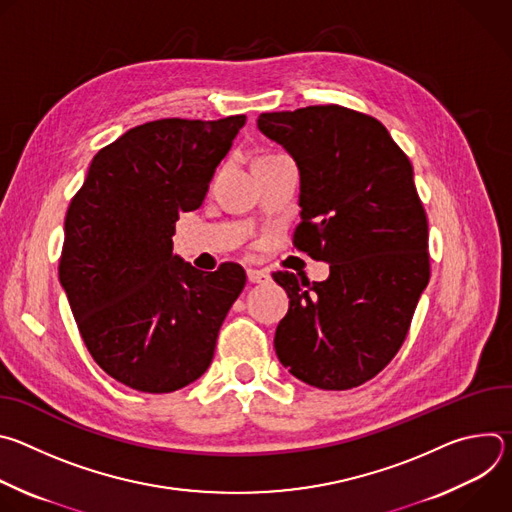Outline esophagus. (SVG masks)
I'll return each instance as SVG.
<instances>
[{
    "label": "esophagus",
    "instance_id": "obj_1",
    "mask_svg": "<svg viewBox=\"0 0 512 512\" xmlns=\"http://www.w3.org/2000/svg\"><path fill=\"white\" fill-rule=\"evenodd\" d=\"M247 279L251 283H265L271 279V273L265 269H247Z\"/></svg>",
    "mask_w": 512,
    "mask_h": 512
}]
</instances>
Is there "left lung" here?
I'll return each mask as SVG.
<instances>
[{"label": "left lung", "mask_w": 512, "mask_h": 512, "mask_svg": "<svg viewBox=\"0 0 512 512\" xmlns=\"http://www.w3.org/2000/svg\"><path fill=\"white\" fill-rule=\"evenodd\" d=\"M257 127L300 170L294 245L330 263L324 281L273 273L289 298L277 358L312 387H358L397 354L429 281L411 162L381 121L340 105L261 113Z\"/></svg>", "instance_id": "8db88e82"}]
</instances>
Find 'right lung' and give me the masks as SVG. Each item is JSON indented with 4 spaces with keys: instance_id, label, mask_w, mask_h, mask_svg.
<instances>
[{
    "instance_id": "obj_1",
    "label": "right lung",
    "mask_w": 512,
    "mask_h": 512,
    "mask_svg": "<svg viewBox=\"0 0 512 512\" xmlns=\"http://www.w3.org/2000/svg\"><path fill=\"white\" fill-rule=\"evenodd\" d=\"M245 115L158 119L99 150L64 218L60 285L99 367L141 393L178 391L210 367L241 265L204 273L172 253Z\"/></svg>"
}]
</instances>
